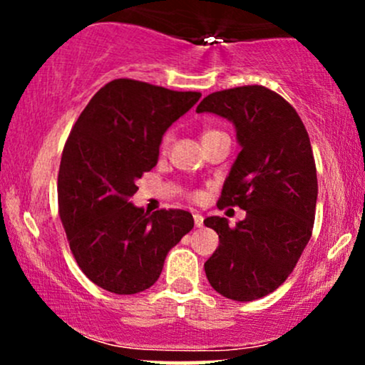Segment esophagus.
Instances as JSON below:
<instances>
[{"label":"esophagus","instance_id":"esophagus-1","mask_svg":"<svg viewBox=\"0 0 365 365\" xmlns=\"http://www.w3.org/2000/svg\"><path fill=\"white\" fill-rule=\"evenodd\" d=\"M194 223H195L197 228H200V226L204 225V217H202V215H199V212H195V215H194Z\"/></svg>","mask_w":365,"mask_h":365}]
</instances>
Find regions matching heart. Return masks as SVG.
Segmentation results:
<instances>
[{
  "label": "heart",
  "mask_w": 365,
  "mask_h": 365,
  "mask_svg": "<svg viewBox=\"0 0 365 365\" xmlns=\"http://www.w3.org/2000/svg\"><path fill=\"white\" fill-rule=\"evenodd\" d=\"M212 132H216V130H206V132H204V135H207V133H212ZM202 135V137H204ZM166 142H168V135H166L165 137V140H163V145H165L166 144ZM192 197H194V199H199V192H194V194H192Z\"/></svg>",
  "instance_id": "1"
}]
</instances>
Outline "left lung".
I'll return each instance as SVG.
<instances>
[{"label": "left lung", "instance_id": "1", "mask_svg": "<svg viewBox=\"0 0 365 365\" xmlns=\"http://www.w3.org/2000/svg\"><path fill=\"white\" fill-rule=\"evenodd\" d=\"M204 111L233 121L242 145L217 207L247 212L233 228L226 217L204 220L220 237L204 269L217 293L250 302L284 283L312 237L317 175L311 140L295 108L262 86L212 92L197 106Z\"/></svg>", "mask_w": 365, "mask_h": 365}]
</instances>
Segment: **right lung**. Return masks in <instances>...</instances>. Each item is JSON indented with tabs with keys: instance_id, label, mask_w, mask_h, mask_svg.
Masks as SVG:
<instances>
[{
	"instance_id": "1",
	"label": "right lung",
	"mask_w": 365,
	"mask_h": 365,
	"mask_svg": "<svg viewBox=\"0 0 365 365\" xmlns=\"http://www.w3.org/2000/svg\"><path fill=\"white\" fill-rule=\"evenodd\" d=\"M199 98L200 92L116 78L75 121L58 171V212L78 267L104 290H148L171 247L194 228L188 211L149 215L128 199L139 190L137 180L156 166L166 130Z\"/></svg>"
}]
</instances>
